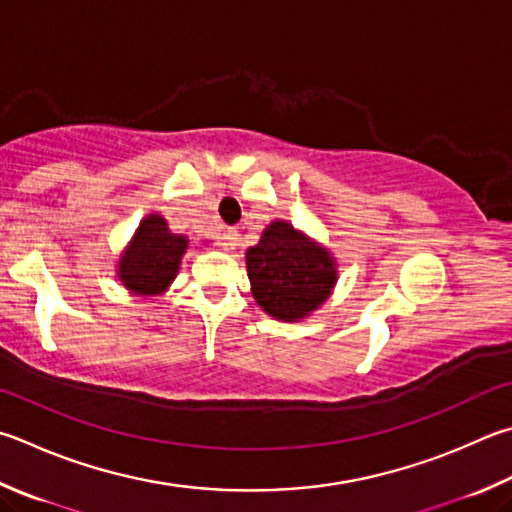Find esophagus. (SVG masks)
Returning a JSON list of instances; mask_svg holds the SVG:
<instances>
[{"label":"esophagus","instance_id":"34e87169","mask_svg":"<svg viewBox=\"0 0 512 512\" xmlns=\"http://www.w3.org/2000/svg\"><path fill=\"white\" fill-rule=\"evenodd\" d=\"M237 239H239V232L235 228H226L224 232H221V246H224V250H232L237 246Z\"/></svg>","mask_w":512,"mask_h":512}]
</instances>
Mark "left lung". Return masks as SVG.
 <instances>
[{"instance_id": "8db88e82", "label": "left lung", "mask_w": 512, "mask_h": 512, "mask_svg": "<svg viewBox=\"0 0 512 512\" xmlns=\"http://www.w3.org/2000/svg\"><path fill=\"white\" fill-rule=\"evenodd\" d=\"M253 295L277 320L295 322L327 300L336 284L329 253L306 239L286 221L264 230L259 244L246 253Z\"/></svg>"}]
</instances>
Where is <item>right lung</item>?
<instances>
[{
  "label": "right lung",
  "instance_id": "right-lung-1",
  "mask_svg": "<svg viewBox=\"0 0 512 512\" xmlns=\"http://www.w3.org/2000/svg\"><path fill=\"white\" fill-rule=\"evenodd\" d=\"M185 246L188 239L170 232L161 215H150L120 259L118 277L138 295L161 293L179 271Z\"/></svg>",
  "mask_w": 512,
  "mask_h": 512
}]
</instances>
